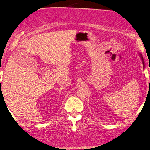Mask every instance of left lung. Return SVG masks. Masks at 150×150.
<instances>
[{
    "instance_id": "left-lung-1",
    "label": "left lung",
    "mask_w": 150,
    "mask_h": 150,
    "mask_svg": "<svg viewBox=\"0 0 150 150\" xmlns=\"http://www.w3.org/2000/svg\"><path fill=\"white\" fill-rule=\"evenodd\" d=\"M140 56L141 57V58H142V60L143 66H144V59H143V57H142V54H140Z\"/></svg>"
}]
</instances>
